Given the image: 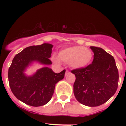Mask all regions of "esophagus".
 Wrapping results in <instances>:
<instances>
[{
  "label": "esophagus",
  "mask_w": 126,
  "mask_h": 126,
  "mask_svg": "<svg viewBox=\"0 0 126 126\" xmlns=\"http://www.w3.org/2000/svg\"><path fill=\"white\" fill-rule=\"evenodd\" d=\"M69 74H70V72H69V71H66L64 76H65V77H66V76H68V75Z\"/></svg>",
  "instance_id": "obj_1"
}]
</instances>
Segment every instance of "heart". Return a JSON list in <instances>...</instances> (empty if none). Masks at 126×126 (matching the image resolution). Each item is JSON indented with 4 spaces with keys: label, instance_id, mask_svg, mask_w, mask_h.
<instances>
[{
    "label": "heart",
    "instance_id": "b5f03b06",
    "mask_svg": "<svg viewBox=\"0 0 126 126\" xmlns=\"http://www.w3.org/2000/svg\"><path fill=\"white\" fill-rule=\"evenodd\" d=\"M93 54L92 50L86 47L74 46L65 48L58 53V57L54 55L52 60L56 64H60L61 61L74 69H83L87 67L92 61Z\"/></svg>",
    "mask_w": 126,
    "mask_h": 126
}]
</instances>
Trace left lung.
Wrapping results in <instances>:
<instances>
[{"instance_id": "left-lung-1", "label": "left lung", "mask_w": 126, "mask_h": 126, "mask_svg": "<svg viewBox=\"0 0 126 126\" xmlns=\"http://www.w3.org/2000/svg\"><path fill=\"white\" fill-rule=\"evenodd\" d=\"M90 48L94 53L92 63L83 69L71 71L76 77L74 94L83 105L97 107L115 94L119 75L113 57L102 48Z\"/></svg>"}]
</instances>
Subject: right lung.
Listing matches in <instances>:
<instances>
[{
    "label": "right lung",
    "mask_w": 126,
    "mask_h": 126,
    "mask_svg": "<svg viewBox=\"0 0 126 126\" xmlns=\"http://www.w3.org/2000/svg\"><path fill=\"white\" fill-rule=\"evenodd\" d=\"M54 46L49 43L32 46L23 49L14 57L8 69V81L15 97L33 107L43 106L51 99L55 85L64 77L66 70L54 72L47 66ZM35 63L44 65L33 75L25 73Z\"/></svg>",
    "instance_id": "obj_1"
}]
</instances>
